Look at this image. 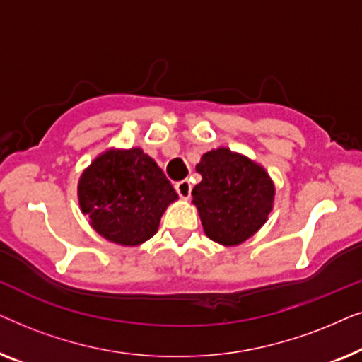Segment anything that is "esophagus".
I'll list each match as a JSON object with an SVG mask.
<instances>
[{"mask_svg": "<svg viewBox=\"0 0 362 362\" xmlns=\"http://www.w3.org/2000/svg\"><path fill=\"white\" fill-rule=\"evenodd\" d=\"M191 189H192V185L189 182V180H182L180 182H176V191H177V194L182 197V199H189Z\"/></svg>", "mask_w": 362, "mask_h": 362, "instance_id": "obj_1", "label": "esophagus"}]
</instances>
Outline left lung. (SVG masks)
Masks as SVG:
<instances>
[{"label": "left lung", "instance_id": "left-lung-1", "mask_svg": "<svg viewBox=\"0 0 362 362\" xmlns=\"http://www.w3.org/2000/svg\"><path fill=\"white\" fill-rule=\"evenodd\" d=\"M192 189L206 235L222 245H237L264 226L274 204L275 187L265 170L227 148L202 155Z\"/></svg>", "mask_w": 362, "mask_h": 362}]
</instances>
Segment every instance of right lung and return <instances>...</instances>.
Returning <instances> with one entry per match:
<instances>
[{"label": "right lung", "mask_w": 362, "mask_h": 362, "mask_svg": "<svg viewBox=\"0 0 362 362\" xmlns=\"http://www.w3.org/2000/svg\"><path fill=\"white\" fill-rule=\"evenodd\" d=\"M175 187L140 148L103 153L78 181V202L107 240L140 245L156 234Z\"/></svg>", "instance_id": "add662e5"}]
</instances>
